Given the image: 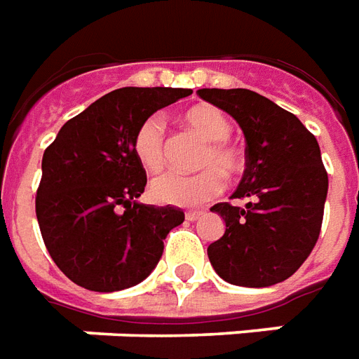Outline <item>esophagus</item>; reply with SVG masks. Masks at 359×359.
I'll list each match as a JSON object with an SVG mask.
<instances>
[{
  "label": "esophagus",
  "mask_w": 359,
  "mask_h": 359,
  "mask_svg": "<svg viewBox=\"0 0 359 359\" xmlns=\"http://www.w3.org/2000/svg\"><path fill=\"white\" fill-rule=\"evenodd\" d=\"M184 217H187V221H198V219L202 217V211H196V210L187 211V213H184Z\"/></svg>",
  "instance_id": "obj_1"
}]
</instances>
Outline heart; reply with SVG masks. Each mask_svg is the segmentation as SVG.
Masks as SVG:
<instances>
[{"mask_svg": "<svg viewBox=\"0 0 359 359\" xmlns=\"http://www.w3.org/2000/svg\"><path fill=\"white\" fill-rule=\"evenodd\" d=\"M182 123L205 140L198 157V167H205L194 175L169 171L159 175L149 184V194L159 203L179 208H200L223 194L225 175L244 171L246 157L234 142H231L233 123L223 111L200 103L182 113ZM136 159L148 171H159L165 163V126L159 117L142 121L133 138Z\"/></svg>", "mask_w": 359, "mask_h": 359, "instance_id": "heart-1", "label": "heart"}]
</instances>
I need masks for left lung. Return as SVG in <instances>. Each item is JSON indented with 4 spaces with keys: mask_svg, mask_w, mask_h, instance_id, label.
Returning a JSON list of instances; mask_svg holds the SVG:
<instances>
[{
    "mask_svg": "<svg viewBox=\"0 0 359 359\" xmlns=\"http://www.w3.org/2000/svg\"><path fill=\"white\" fill-rule=\"evenodd\" d=\"M198 95L226 111L246 138V169L233 198L215 203L225 234L208 256L221 278L250 288L283 283L308 259L323 223L329 177L316 136L300 118L246 88H202Z\"/></svg>",
    "mask_w": 359,
    "mask_h": 359,
    "instance_id": "8db88e82",
    "label": "left lung"
}]
</instances>
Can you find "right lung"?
<instances>
[{"label": "right lung", "instance_id": "add662e5", "mask_svg": "<svg viewBox=\"0 0 359 359\" xmlns=\"http://www.w3.org/2000/svg\"><path fill=\"white\" fill-rule=\"evenodd\" d=\"M192 94L188 88H118L61 126L43 151L36 217L51 259L73 283L115 292L142 283L184 221L177 208L136 202L146 171L133 138L142 121Z\"/></svg>", "mask_w": 359, "mask_h": 359}]
</instances>
